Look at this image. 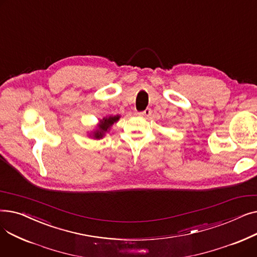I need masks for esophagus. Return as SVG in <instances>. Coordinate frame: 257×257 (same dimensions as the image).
<instances>
[{
  "mask_svg": "<svg viewBox=\"0 0 257 257\" xmlns=\"http://www.w3.org/2000/svg\"><path fill=\"white\" fill-rule=\"evenodd\" d=\"M152 113V110L150 109V108H147V109H145L144 111H142V112H140L139 114L140 115H142V116H145V117H148V116H149L150 114Z\"/></svg>",
  "mask_w": 257,
  "mask_h": 257,
  "instance_id": "obj_1",
  "label": "esophagus"
}]
</instances>
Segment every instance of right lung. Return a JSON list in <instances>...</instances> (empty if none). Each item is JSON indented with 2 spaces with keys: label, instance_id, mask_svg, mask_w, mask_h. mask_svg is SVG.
<instances>
[{
  "label": "right lung",
  "instance_id": "1",
  "mask_svg": "<svg viewBox=\"0 0 257 257\" xmlns=\"http://www.w3.org/2000/svg\"><path fill=\"white\" fill-rule=\"evenodd\" d=\"M119 119V115H114V116H108V117H104L100 120V123L98 125V128L97 130H94L93 133H92V137L93 139L96 140H100L104 137V134L109 131L110 127L116 123V121Z\"/></svg>",
  "mask_w": 257,
  "mask_h": 257
}]
</instances>
